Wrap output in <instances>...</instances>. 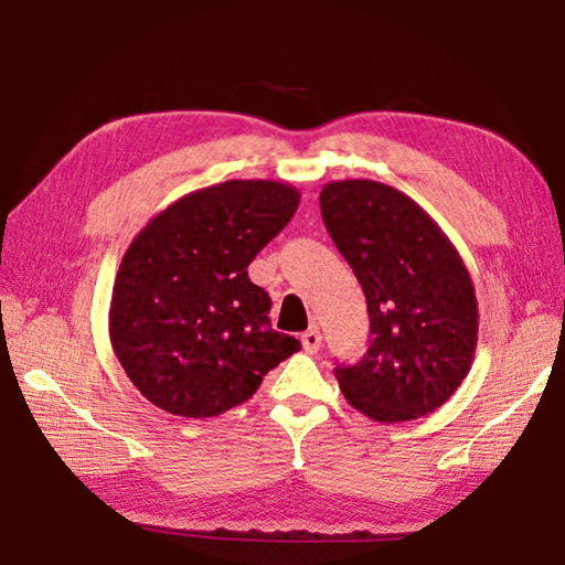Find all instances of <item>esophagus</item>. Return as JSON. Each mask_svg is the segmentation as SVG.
<instances>
[{
	"instance_id": "esophagus-1",
	"label": "esophagus",
	"mask_w": 565,
	"mask_h": 565,
	"mask_svg": "<svg viewBox=\"0 0 565 565\" xmlns=\"http://www.w3.org/2000/svg\"><path fill=\"white\" fill-rule=\"evenodd\" d=\"M300 342H303V349L308 353H318V349L322 344V334H320L318 327H310L308 332H303V337H300Z\"/></svg>"
}]
</instances>
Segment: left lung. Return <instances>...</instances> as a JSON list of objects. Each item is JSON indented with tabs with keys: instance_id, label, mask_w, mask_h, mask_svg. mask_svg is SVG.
Wrapping results in <instances>:
<instances>
[{
	"instance_id": "1",
	"label": "left lung",
	"mask_w": 565,
	"mask_h": 565,
	"mask_svg": "<svg viewBox=\"0 0 565 565\" xmlns=\"http://www.w3.org/2000/svg\"><path fill=\"white\" fill-rule=\"evenodd\" d=\"M320 212L371 315L365 356L334 369L347 402L380 424L436 412L477 349V296L460 253L422 206L383 182H327Z\"/></svg>"
}]
</instances>
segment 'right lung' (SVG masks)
Segmentation results:
<instances>
[{
  "mask_svg": "<svg viewBox=\"0 0 565 565\" xmlns=\"http://www.w3.org/2000/svg\"><path fill=\"white\" fill-rule=\"evenodd\" d=\"M274 180H228L180 196L139 231L120 262L110 342L159 409L209 418L250 399L300 342L271 330V300L247 265L296 214Z\"/></svg>",
  "mask_w": 565,
  "mask_h": 565,
  "instance_id": "right-lung-1",
  "label": "right lung"
}]
</instances>
